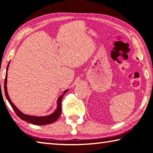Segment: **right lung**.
<instances>
[{
  "instance_id": "add662e5",
  "label": "right lung",
  "mask_w": 153,
  "mask_h": 153,
  "mask_svg": "<svg viewBox=\"0 0 153 153\" xmlns=\"http://www.w3.org/2000/svg\"><path fill=\"white\" fill-rule=\"evenodd\" d=\"M9 66V62L8 65H7V72H6V76L5 79H4V93H5L6 97L8 100L9 103H10L11 106L13 108V110L15 111L16 114L18 115V117H20L22 120H25L26 122L32 123L33 125H48V124H51V123L55 122L58 118H59L60 116V114H61V101L62 97H63L64 94L67 93V92L69 91V90L67 89L64 91L63 94H62L61 96H60L59 98L57 99V108L56 109L54 112L51 114L50 115L48 116H30L27 114H24L21 111H20L18 109V108L14 105V104L12 103L11 99L9 98V96L7 93V69H8Z\"/></svg>"
}]
</instances>
